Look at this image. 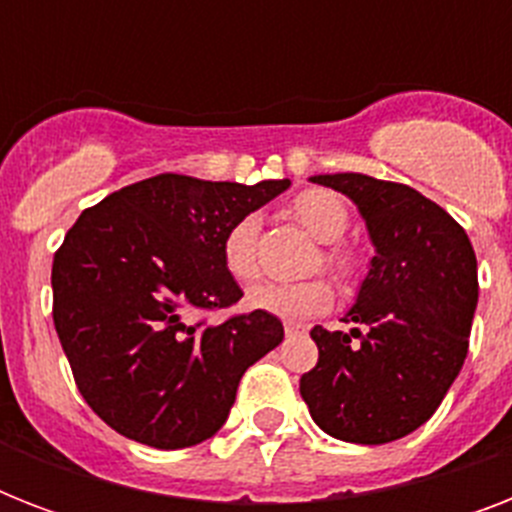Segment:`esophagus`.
Returning <instances> with one entry per match:
<instances>
[{"label": "esophagus", "instance_id": "esophagus-1", "mask_svg": "<svg viewBox=\"0 0 512 512\" xmlns=\"http://www.w3.org/2000/svg\"><path fill=\"white\" fill-rule=\"evenodd\" d=\"M284 332H287V335H300V332H305V324H300V321H287V324H284Z\"/></svg>", "mask_w": 512, "mask_h": 512}]
</instances>
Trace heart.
<instances>
[{
	"label": "heart",
	"mask_w": 512,
	"mask_h": 512,
	"mask_svg": "<svg viewBox=\"0 0 512 512\" xmlns=\"http://www.w3.org/2000/svg\"><path fill=\"white\" fill-rule=\"evenodd\" d=\"M292 215L313 239L324 244H335L345 236L350 225V215L345 201L332 191L311 188L295 196L292 201ZM257 217H241L239 223L228 228L223 239V265L228 276L236 281H252L257 276ZM329 271L348 279L356 271V255L345 247H327L321 255ZM332 287L324 279H305L295 284H279V281H265L247 292V305L252 311L268 313L276 319L300 321L311 319L316 313H324L332 305Z\"/></svg>",
	"instance_id": "1"
}]
</instances>
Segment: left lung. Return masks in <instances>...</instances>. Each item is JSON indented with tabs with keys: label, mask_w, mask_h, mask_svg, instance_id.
<instances>
[{
	"label": "left lung",
	"mask_w": 512,
	"mask_h": 512,
	"mask_svg": "<svg viewBox=\"0 0 512 512\" xmlns=\"http://www.w3.org/2000/svg\"><path fill=\"white\" fill-rule=\"evenodd\" d=\"M311 180L353 199L374 257L345 316L350 335L311 329L319 364L300 377V396L329 436L388 444L433 417L465 364L476 252L465 228L409 185L358 172Z\"/></svg>",
	"instance_id": "1"
}]
</instances>
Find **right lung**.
Masks as SVG:
<instances>
[{"label":"right lung","instance_id":"add662e5","mask_svg":"<svg viewBox=\"0 0 512 512\" xmlns=\"http://www.w3.org/2000/svg\"><path fill=\"white\" fill-rule=\"evenodd\" d=\"M164 175L84 209L52 260V321L76 388L116 433L183 449L228 420L241 374L284 340L276 316L225 321L239 284L223 265L233 223L287 191Z\"/></svg>","mask_w":512,"mask_h":512}]
</instances>
